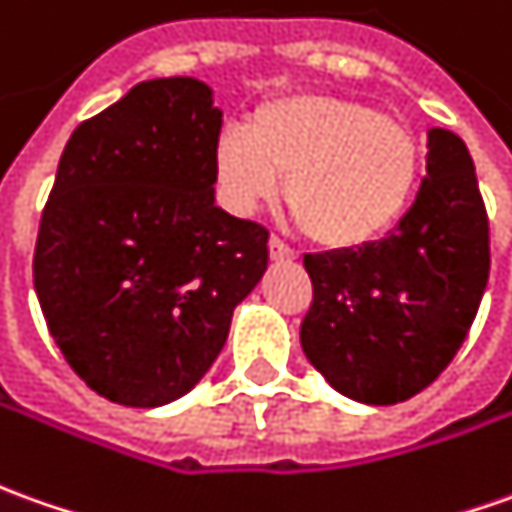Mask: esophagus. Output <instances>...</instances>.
I'll use <instances>...</instances> for the list:
<instances>
[{
    "mask_svg": "<svg viewBox=\"0 0 512 512\" xmlns=\"http://www.w3.org/2000/svg\"><path fill=\"white\" fill-rule=\"evenodd\" d=\"M269 257L271 260H294L297 257V252L288 246V243H283L277 235H271L269 238Z\"/></svg>",
    "mask_w": 512,
    "mask_h": 512,
    "instance_id": "34e87169",
    "label": "esophagus"
}]
</instances>
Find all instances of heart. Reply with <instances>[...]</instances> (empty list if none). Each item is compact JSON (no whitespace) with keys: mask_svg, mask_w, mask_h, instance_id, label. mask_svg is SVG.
I'll return each instance as SVG.
<instances>
[{"mask_svg":"<svg viewBox=\"0 0 512 512\" xmlns=\"http://www.w3.org/2000/svg\"><path fill=\"white\" fill-rule=\"evenodd\" d=\"M423 145L401 120L333 95H288L257 106L249 128L227 125L212 176L232 212L285 201L311 241L361 249L398 227L420 184Z\"/></svg>","mask_w":512,"mask_h":512,"instance_id":"b5f03b06","label":"heart"}]
</instances>
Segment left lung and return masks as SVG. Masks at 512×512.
I'll use <instances>...</instances> for the list:
<instances>
[{
	"label": "left lung",
	"mask_w": 512,
	"mask_h": 512,
	"mask_svg": "<svg viewBox=\"0 0 512 512\" xmlns=\"http://www.w3.org/2000/svg\"><path fill=\"white\" fill-rule=\"evenodd\" d=\"M302 263L314 302L300 342L330 387L370 406L423 392L457 356L488 285V212L465 142L431 128L426 179L401 224Z\"/></svg>",
	"instance_id": "obj_1"
}]
</instances>
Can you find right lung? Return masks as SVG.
I'll use <instances>...</instances> for the list:
<instances>
[{"label": "right lung", "instance_id": "1", "mask_svg": "<svg viewBox=\"0 0 512 512\" xmlns=\"http://www.w3.org/2000/svg\"><path fill=\"white\" fill-rule=\"evenodd\" d=\"M221 109L196 78L137 83L66 142L33 283L86 387L154 409L187 395L269 263V229L215 207Z\"/></svg>", "mask_w": 512, "mask_h": 512}]
</instances>
